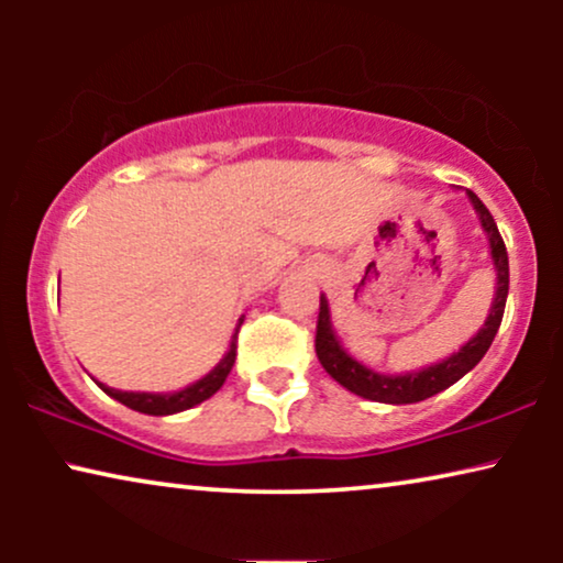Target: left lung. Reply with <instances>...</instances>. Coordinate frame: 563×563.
Masks as SVG:
<instances>
[{
    "instance_id": "1",
    "label": "left lung",
    "mask_w": 563,
    "mask_h": 563,
    "mask_svg": "<svg viewBox=\"0 0 563 563\" xmlns=\"http://www.w3.org/2000/svg\"><path fill=\"white\" fill-rule=\"evenodd\" d=\"M466 195L472 199L474 210L479 214L484 233L489 238V253H492V261H495V272H497L495 302H492L489 318L484 320V328L466 345H461L459 353L443 358L441 364L426 366L420 368V372H410V374H379L374 372V368L358 364V361L343 349L341 341H338L333 333V325H330L328 299L325 295H320L314 351H318L322 368H325V372L333 376L341 387L353 391V395L374 399V402H387V405L420 402V399L433 397L438 391L449 389L451 384H456L461 376L472 372V368L484 358V353L489 351V345L495 341L499 322H503V314H505L507 289H510V264H507L505 241L503 235H499L497 222L492 218V212L484 207L482 199L476 197L472 189H466Z\"/></svg>"
}]
</instances>
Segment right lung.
Returning <instances> with one entry per match:
<instances>
[{"mask_svg":"<svg viewBox=\"0 0 563 563\" xmlns=\"http://www.w3.org/2000/svg\"><path fill=\"white\" fill-rule=\"evenodd\" d=\"M243 325V318L238 320V328L233 333V341H230V349L225 356L218 366L212 368L210 374L202 376V379L189 384V387H184L179 391H172V395H151V391H122V389H112V387H104L102 382L99 384V389L107 391L112 399H118L130 410L135 412H145V415H174V412H184L189 410V407H195L199 402H205V399H210L214 391H218L222 384H225L230 368L235 364V353H238V330Z\"/></svg>","mask_w":563,"mask_h":563,"instance_id":"1","label":"right lung"}]
</instances>
